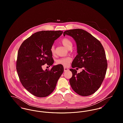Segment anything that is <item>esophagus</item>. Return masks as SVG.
Masks as SVG:
<instances>
[{"mask_svg":"<svg viewBox=\"0 0 123 123\" xmlns=\"http://www.w3.org/2000/svg\"><path fill=\"white\" fill-rule=\"evenodd\" d=\"M69 70V69L68 68H66V67H64V71L65 72V71H67Z\"/></svg>","mask_w":123,"mask_h":123,"instance_id":"34e87169","label":"esophagus"}]
</instances>
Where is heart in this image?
Masks as SVG:
<instances>
[{"label": "heart", "instance_id": "1", "mask_svg": "<svg viewBox=\"0 0 123 123\" xmlns=\"http://www.w3.org/2000/svg\"><path fill=\"white\" fill-rule=\"evenodd\" d=\"M62 43L68 49H71L73 46V44L72 42L71 41L70 39L67 38H64L62 39L61 40ZM50 51L51 53L53 55L55 54V46L54 45H52L50 48ZM71 60V59L70 57H64L62 58L59 59H58L56 63L58 64H61L62 65L65 67H67L69 65V63H70V61Z\"/></svg>", "mask_w": 123, "mask_h": 123}]
</instances>
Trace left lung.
Instances as JSON below:
<instances>
[{"mask_svg": "<svg viewBox=\"0 0 123 123\" xmlns=\"http://www.w3.org/2000/svg\"><path fill=\"white\" fill-rule=\"evenodd\" d=\"M75 41L78 54L74 59L72 68H83L80 73L70 69L72 76L70 83L72 89L82 96L94 94L101 85L107 67L104 49L101 43L93 35L81 29L64 32Z\"/></svg>", "mask_w": 123, "mask_h": 123, "instance_id": "8db88e82", "label": "left lung"}]
</instances>
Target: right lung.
I'll return each mask as SVG.
<instances>
[{"label":"right lung","mask_w":123,"mask_h":123,"mask_svg":"<svg viewBox=\"0 0 123 123\" xmlns=\"http://www.w3.org/2000/svg\"><path fill=\"white\" fill-rule=\"evenodd\" d=\"M61 31H42L33 34L25 40L18 51L17 70L23 87L36 97L43 98L51 94L62 74V65L53 66L50 48ZM53 67L43 71L45 64Z\"/></svg>","instance_id":"obj_1"}]
</instances>
